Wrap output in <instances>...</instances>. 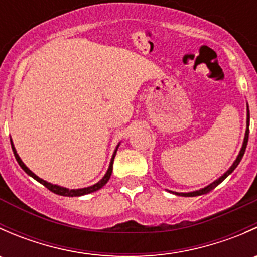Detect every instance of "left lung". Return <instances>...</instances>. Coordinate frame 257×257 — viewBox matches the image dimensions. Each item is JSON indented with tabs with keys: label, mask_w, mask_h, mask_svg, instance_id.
I'll list each match as a JSON object with an SVG mask.
<instances>
[{
	"label": "left lung",
	"mask_w": 257,
	"mask_h": 257,
	"mask_svg": "<svg viewBox=\"0 0 257 257\" xmlns=\"http://www.w3.org/2000/svg\"><path fill=\"white\" fill-rule=\"evenodd\" d=\"M248 120H250V112H248V107H247V123H246V133H245V138H243L242 148H241L239 155H237V158H236V160H235V162H234V164H232L231 167H230V169L227 170V172L225 173L224 175H221V177L217 179V180H215L214 183H211V184H210V185L206 186V188L200 189V190L191 191V193H174V194H177V195H180V196H199V195H203V194H208L209 191H211L212 189L216 188V186L219 185V184L221 183V181H224L225 179L229 177V175L231 174L232 172H234L235 168H236L237 165H239V163L241 162V159H242L243 154H245L246 145H247V141H248V125H250V124H248Z\"/></svg>",
	"instance_id": "obj_1"
}]
</instances>
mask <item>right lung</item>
I'll use <instances>...</instances> for the list:
<instances>
[{"label": "right lung", "instance_id": "obj_1", "mask_svg": "<svg viewBox=\"0 0 257 257\" xmlns=\"http://www.w3.org/2000/svg\"><path fill=\"white\" fill-rule=\"evenodd\" d=\"M11 145H12V150H14L15 158H16V160H17V163H18V164H20V167L22 168V169L25 170V172L27 173V174L30 175V177H32L33 179H36V180H37L38 183H41V184H42V185H45L46 188L48 189V190H51V191H52V193L57 194V195H62V196H82V195H85V194L94 193V191L99 190L100 188H103V186H104L105 184L108 183V180H109L110 175H112V172H113V162H114V157H115L116 149H118V147H119V144L116 145L115 150H114V154H113V157H112V160H110L109 168H108L107 173H105V175H104V177H103V179H100V180L98 181L97 184H94V185H92V186H88V188H83V189H71V190H69V189H67V188H63V186L54 185V184L47 183V181H46V180H43V179L38 178L37 175L35 174V173H32V172H31V170L28 169V168L26 167L25 164H23V162H22V160H21V158L18 157V154H17L16 149H15V147H14V143H12V141H11Z\"/></svg>", "mask_w": 257, "mask_h": 257}]
</instances>
